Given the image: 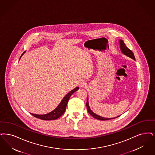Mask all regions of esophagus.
Wrapping results in <instances>:
<instances>
[{
	"instance_id": "esophagus-1",
	"label": "esophagus",
	"mask_w": 155,
	"mask_h": 155,
	"mask_svg": "<svg viewBox=\"0 0 155 155\" xmlns=\"http://www.w3.org/2000/svg\"><path fill=\"white\" fill-rule=\"evenodd\" d=\"M78 85L81 87H85L86 85V83L84 80L79 81Z\"/></svg>"
}]
</instances>
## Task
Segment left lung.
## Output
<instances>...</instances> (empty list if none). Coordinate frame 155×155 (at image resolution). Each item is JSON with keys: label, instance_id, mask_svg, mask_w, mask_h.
<instances>
[{"label": "left lung", "instance_id": "left-lung-1", "mask_svg": "<svg viewBox=\"0 0 155 155\" xmlns=\"http://www.w3.org/2000/svg\"><path fill=\"white\" fill-rule=\"evenodd\" d=\"M119 44H120V50L122 51V53H123L125 55L127 56L130 57L131 58H132L133 59H134V61H136L135 57H134L133 52L126 47V45H125V44L124 43V41L122 40H119ZM87 111L89 113V114H91V115L93 117V118H96V119H98V120H110V119H112L118 118V117H119V116H118V117H115V118H104V117H100L99 115H96V114H94V113L91 110V108H90V107H89V106L88 98H87Z\"/></svg>", "mask_w": 155, "mask_h": 155}]
</instances>
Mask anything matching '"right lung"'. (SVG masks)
I'll return each mask as SVG.
<instances>
[{
  "label": "right lung",
  "instance_id": "1",
  "mask_svg": "<svg viewBox=\"0 0 155 155\" xmlns=\"http://www.w3.org/2000/svg\"><path fill=\"white\" fill-rule=\"evenodd\" d=\"M24 52L22 55L21 56V57L24 55V54L25 53ZM20 57V58H21ZM19 58V59H20ZM79 89L78 87H77L74 88V89H73L72 91H71L69 93H68L62 99L61 102L60 103V104L58 105V107L56 108L54 110H53L50 113H48L47 114H44V115H37V114H31V115L36 117V118L44 120H55L56 119L59 118L61 116H62V115L64 114V112H65L66 110V108L68 103V100L70 99V96L72 95L73 93H74L75 91H77L78 89Z\"/></svg>",
  "mask_w": 155,
  "mask_h": 155
}]
</instances>
